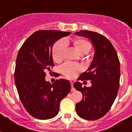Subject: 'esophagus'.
<instances>
[{"instance_id":"1","label":"esophagus","mask_w":132,"mask_h":132,"mask_svg":"<svg viewBox=\"0 0 132 132\" xmlns=\"http://www.w3.org/2000/svg\"><path fill=\"white\" fill-rule=\"evenodd\" d=\"M70 84H71V86H72L71 90L72 91V92H73V91L75 90V89L74 88V87H73V84H74V83H73V82H71V83H70Z\"/></svg>"}]
</instances>
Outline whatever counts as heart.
<instances>
[{
    "instance_id": "1",
    "label": "heart",
    "mask_w": 132,
    "mask_h": 132,
    "mask_svg": "<svg viewBox=\"0 0 132 132\" xmlns=\"http://www.w3.org/2000/svg\"><path fill=\"white\" fill-rule=\"evenodd\" d=\"M73 45L75 49L81 55H85L89 53L92 48V44L87 40L83 38H78L73 40ZM67 41L65 39L57 41L53 47L52 49V56L53 60L55 62H60L64 57V52L67 48ZM82 68L78 64L67 62L63 64L60 67L62 73L68 79H72L77 75Z\"/></svg>"
}]
</instances>
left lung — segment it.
<instances>
[{
  "instance_id": "1",
  "label": "left lung",
  "mask_w": 132,
  "mask_h": 132,
  "mask_svg": "<svg viewBox=\"0 0 132 132\" xmlns=\"http://www.w3.org/2000/svg\"><path fill=\"white\" fill-rule=\"evenodd\" d=\"M76 35L89 38L94 46V56L90 66L78 80H90L92 86L82 87L77 81L74 87L83 94L76 104L77 114L87 120H97L109 112L116 98L120 81V63L111 42L99 33L80 30Z\"/></svg>"
}]
</instances>
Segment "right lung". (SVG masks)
Here are the masks:
<instances>
[{"instance_id":"right-lung-1","label":"right lung","mask_w":132,"mask_h":132,"mask_svg":"<svg viewBox=\"0 0 132 132\" xmlns=\"http://www.w3.org/2000/svg\"><path fill=\"white\" fill-rule=\"evenodd\" d=\"M69 32L38 30L27 38L16 60L15 83L21 102L29 114L49 119L58 114L60 101L71 89L70 81L61 79L51 84L45 81L54 66L52 47Z\"/></svg>"}]
</instances>
